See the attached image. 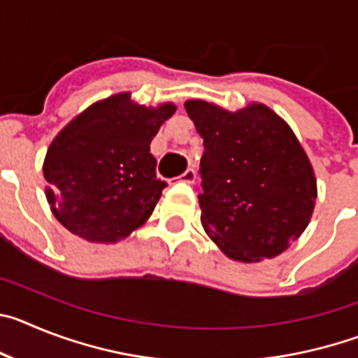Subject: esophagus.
Returning a JSON list of instances; mask_svg holds the SVG:
<instances>
[{
  "label": "esophagus",
  "mask_w": 358,
  "mask_h": 358,
  "mask_svg": "<svg viewBox=\"0 0 358 358\" xmlns=\"http://www.w3.org/2000/svg\"><path fill=\"white\" fill-rule=\"evenodd\" d=\"M179 179H181L182 182H188V185H192V182L195 181V170L194 169H188L185 170V172L179 176Z\"/></svg>",
  "instance_id": "1"
}]
</instances>
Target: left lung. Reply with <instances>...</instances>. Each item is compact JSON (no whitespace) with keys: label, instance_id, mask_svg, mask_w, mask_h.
Wrapping results in <instances>:
<instances>
[{"label":"left lung","instance_id":"left-lung-1","mask_svg":"<svg viewBox=\"0 0 358 358\" xmlns=\"http://www.w3.org/2000/svg\"><path fill=\"white\" fill-rule=\"evenodd\" d=\"M185 109L204 141L199 204L208 236L236 262L281 255L306 229L317 197L292 129L264 103L229 113L188 100Z\"/></svg>","mask_w":358,"mask_h":358}]
</instances>
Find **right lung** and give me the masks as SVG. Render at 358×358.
<instances>
[{"label":"right lung","mask_w":358,"mask_h":358,"mask_svg":"<svg viewBox=\"0 0 358 358\" xmlns=\"http://www.w3.org/2000/svg\"><path fill=\"white\" fill-rule=\"evenodd\" d=\"M173 113V103L145 107L118 93L73 118L43 164L57 220L94 243H115L145 224L166 186L150 141Z\"/></svg>","instance_id":"1"}]
</instances>
